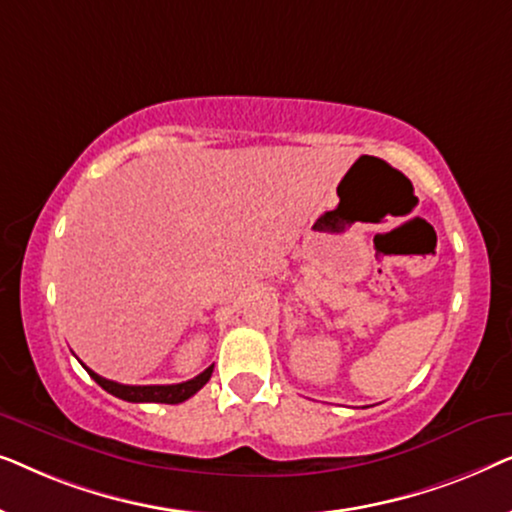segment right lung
<instances>
[{
	"instance_id": "obj_1",
	"label": "right lung",
	"mask_w": 512,
	"mask_h": 512,
	"mask_svg": "<svg viewBox=\"0 0 512 512\" xmlns=\"http://www.w3.org/2000/svg\"><path fill=\"white\" fill-rule=\"evenodd\" d=\"M83 368H86V366H83ZM86 370H88V375L93 377V380L100 384L104 391H109L111 396L123 398V401H128V403H170V405H177V403H184L186 398L198 394V391L205 387V384L209 382V377H212L214 366L202 370L198 377H193V380H188V382H181V384H144V387H137V384H118L114 380H107V377H100L97 373H93L90 368H86Z\"/></svg>"
}]
</instances>
